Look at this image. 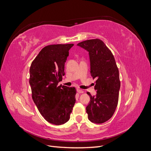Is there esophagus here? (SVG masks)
Returning a JSON list of instances; mask_svg holds the SVG:
<instances>
[{
	"label": "esophagus",
	"mask_w": 151,
	"mask_h": 151,
	"mask_svg": "<svg viewBox=\"0 0 151 151\" xmlns=\"http://www.w3.org/2000/svg\"><path fill=\"white\" fill-rule=\"evenodd\" d=\"M77 93H84V91L81 89H77Z\"/></svg>",
	"instance_id": "obj_1"
}]
</instances>
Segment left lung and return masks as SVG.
<instances>
[{
  "instance_id": "left-lung-1",
  "label": "left lung",
  "mask_w": 151,
  "mask_h": 151,
  "mask_svg": "<svg viewBox=\"0 0 151 151\" xmlns=\"http://www.w3.org/2000/svg\"><path fill=\"white\" fill-rule=\"evenodd\" d=\"M77 45L88 52L91 75L97 79L96 94L87 93L90 96L86 107L88 119L101 124L111 118L116 108L120 89L119 71L111 52L101 40H89Z\"/></svg>"
}]
</instances>
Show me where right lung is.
<instances>
[{"label":"right lung","instance_id":"right-lung-1","mask_svg":"<svg viewBox=\"0 0 151 151\" xmlns=\"http://www.w3.org/2000/svg\"><path fill=\"white\" fill-rule=\"evenodd\" d=\"M73 46L58 44L44 47L29 69L33 101L45 119L56 125L68 121L76 103L74 87L58 85L65 75V62Z\"/></svg>","mask_w":151,"mask_h":151}]
</instances>
